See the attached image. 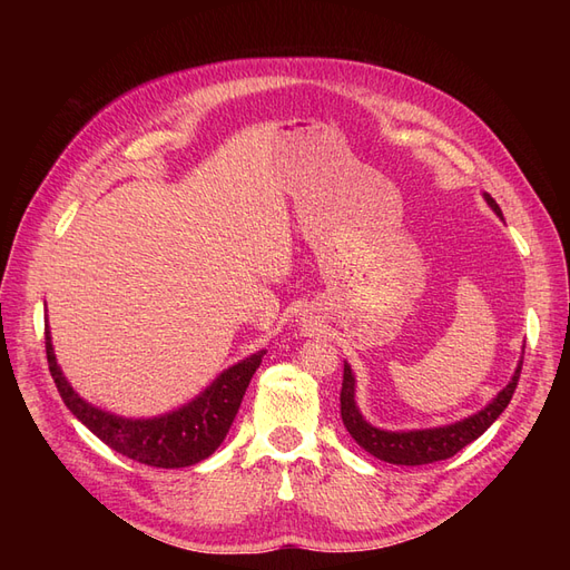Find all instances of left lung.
I'll list each match as a JSON object with an SVG mask.
<instances>
[{
  "instance_id": "obj_1",
  "label": "left lung",
  "mask_w": 570,
  "mask_h": 570,
  "mask_svg": "<svg viewBox=\"0 0 570 570\" xmlns=\"http://www.w3.org/2000/svg\"><path fill=\"white\" fill-rule=\"evenodd\" d=\"M485 199L492 206V212L499 218H504L502 209H499V204L490 195H485ZM521 366H523V361L519 364V368H515L509 385L499 392L485 409L473 413V416L456 421L452 425H442V428L404 430V433H392V430H381V428L366 423V419L361 416V411L354 402V373H352L350 364H344L342 392H340L342 423L350 430V435L356 440L358 446H364L368 454H373L381 461H387V463L423 465V463L450 459L456 452H461L465 444L478 440L499 416H502V411L509 406L511 396L515 392V385H519Z\"/></svg>"
}]
</instances>
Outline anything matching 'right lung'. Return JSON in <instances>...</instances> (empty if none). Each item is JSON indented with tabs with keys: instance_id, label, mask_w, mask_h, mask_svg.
<instances>
[{
	"instance_id": "1",
	"label": "right lung",
	"mask_w": 570,
	"mask_h": 570,
	"mask_svg": "<svg viewBox=\"0 0 570 570\" xmlns=\"http://www.w3.org/2000/svg\"><path fill=\"white\" fill-rule=\"evenodd\" d=\"M45 350L49 373L55 377L63 404L71 409L73 416L118 454L147 465H157V469H185V465H195L218 450L228 435L239 404H243L252 375L266 354V350H262L237 361L235 366L223 371L197 400L164 413V416L124 419L85 402L68 385L57 364L55 350H51L49 327H45Z\"/></svg>"
}]
</instances>
